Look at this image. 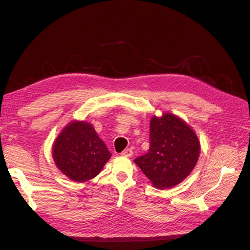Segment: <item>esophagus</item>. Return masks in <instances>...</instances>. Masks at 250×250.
<instances>
[{"instance_id": "1", "label": "esophagus", "mask_w": 250, "mask_h": 250, "mask_svg": "<svg viewBox=\"0 0 250 250\" xmlns=\"http://www.w3.org/2000/svg\"><path fill=\"white\" fill-rule=\"evenodd\" d=\"M121 154H122L123 156H128V157H129V156L132 155V150L129 149V148L125 149L124 151H122V153H121Z\"/></svg>"}]
</instances>
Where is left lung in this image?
<instances>
[{
  "label": "left lung",
  "mask_w": 250,
  "mask_h": 250,
  "mask_svg": "<svg viewBox=\"0 0 250 250\" xmlns=\"http://www.w3.org/2000/svg\"><path fill=\"white\" fill-rule=\"evenodd\" d=\"M148 152L134 160L157 188H170L181 183L198 161L197 135L183 120L172 113L150 122Z\"/></svg>",
  "instance_id": "1"
}]
</instances>
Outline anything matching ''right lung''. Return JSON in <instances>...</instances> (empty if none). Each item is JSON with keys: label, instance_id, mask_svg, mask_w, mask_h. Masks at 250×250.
<instances>
[{"label": "right lung", "instance_id": "obj_1", "mask_svg": "<svg viewBox=\"0 0 250 250\" xmlns=\"http://www.w3.org/2000/svg\"><path fill=\"white\" fill-rule=\"evenodd\" d=\"M110 156L94 127L78 121L67 125L53 146V158L59 170L78 183L97 176Z\"/></svg>", "mask_w": 250, "mask_h": 250}]
</instances>
